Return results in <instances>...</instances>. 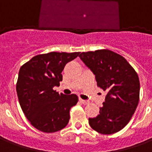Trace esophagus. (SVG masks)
Instances as JSON below:
<instances>
[{"label": "esophagus", "instance_id": "1", "mask_svg": "<svg viewBox=\"0 0 152 152\" xmlns=\"http://www.w3.org/2000/svg\"><path fill=\"white\" fill-rule=\"evenodd\" d=\"M79 101L81 103H83V104H85V105H86V104H89V101H87V100H84V99H79Z\"/></svg>", "mask_w": 152, "mask_h": 152}]
</instances>
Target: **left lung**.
<instances>
[{"instance_id": "obj_1", "label": "left lung", "mask_w": 152, "mask_h": 152, "mask_svg": "<svg viewBox=\"0 0 152 152\" xmlns=\"http://www.w3.org/2000/svg\"><path fill=\"white\" fill-rule=\"evenodd\" d=\"M79 57L95 75L97 86L107 92L99 114L89 118L90 127L102 134L119 132L129 122L138 104L137 72L124 57L109 50L82 52Z\"/></svg>"}]
</instances>
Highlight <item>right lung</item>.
<instances>
[{
    "instance_id": "add662e5",
    "label": "right lung",
    "mask_w": 152,
    "mask_h": 152,
    "mask_svg": "<svg viewBox=\"0 0 152 152\" xmlns=\"http://www.w3.org/2000/svg\"><path fill=\"white\" fill-rule=\"evenodd\" d=\"M80 52H50L39 54L19 69L16 91L19 104L31 124L44 133H54L68 124L70 109L78 102L76 94L64 95L53 90L63 80L66 63Z\"/></svg>"
}]
</instances>
